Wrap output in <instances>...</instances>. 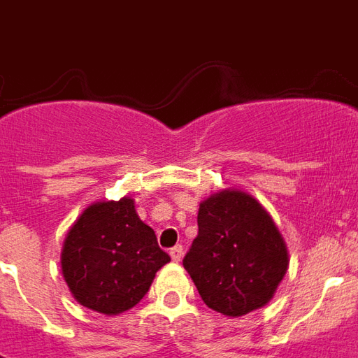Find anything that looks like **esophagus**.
<instances>
[{
  "instance_id": "esophagus-1",
  "label": "esophagus",
  "mask_w": 358,
  "mask_h": 358,
  "mask_svg": "<svg viewBox=\"0 0 358 358\" xmlns=\"http://www.w3.org/2000/svg\"><path fill=\"white\" fill-rule=\"evenodd\" d=\"M171 258H173V262H176V264H178V262L184 258V247H182V245H176V247H173V249H171Z\"/></svg>"
}]
</instances>
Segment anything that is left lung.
Instances as JSON below:
<instances>
[{"instance_id":"obj_1","label":"left lung","mask_w":358,"mask_h":358,"mask_svg":"<svg viewBox=\"0 0 358 358\" xmlns=\"http://www.w3.org/2000/svg\"><path fill=\"white\" fill-rule=\"evenodd\" d=\"M185 271L212 310L239 317L266 306L286 275L288 247L266 208L239 189L201 202Z\"/></svg>"}]
</instances>
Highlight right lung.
I'll use <instances>...</instances> for the list:
<instances>
[{"label":"right lung","mask_w":358,"mask_h":358,"mask_svg":"<svg viewBox=\"0 0 358 358\" xmlns=\"http://www.w3.org/2000/svg\"><path fill=\"white\" fill-rule=\"evenodd\" d=\"M169 262L131 196L87 206L61 250V269L74 299L106 316L134 308Z\"/></svg>","instance_id":"add662e5"}]
</instances>
